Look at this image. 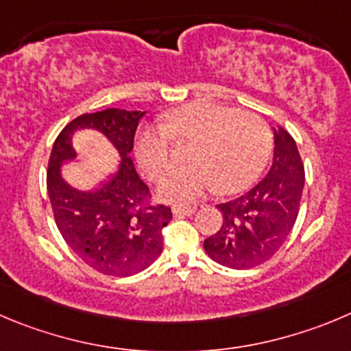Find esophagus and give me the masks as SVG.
<instances>
[{"mask_svg": "<svg viewBox=\"0 0 351 351\" xmlns=\"http://www.w3.org/2000/svg\"><path fill=\"white\" fill-rule=\"evenodd\" d=\"M173 215L176 217H186L193 215L196 212V206H173Z\"/></svg>", "mask_w": 351, "mask_h": 351, "instance_id": "1", "label": "esophagus"}]
</instances>
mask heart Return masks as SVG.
I'll return each instance as SVG.
<instances>
[{
  "instance_id": "b5f03b06",
  "label": "heart",
  "mask_w": 351,
  "mask_h": 351,
  "mask_svg": "<svg viewBox=\"0 0 351 351\" xmlns=\"http://www.w3.org/2000/svg\"><path fill=\"white\" fill-rule=\"evenodd\" d=\"M169 138L193 143L191 165L170 170L156 189L163 202L176 205L196 202L215 186L220 193L241 191L262 172L272 148V132L262 117L210 101L188 103L136 138V158L152 181L170 167Z\"/></svg>"
}]
</instances>
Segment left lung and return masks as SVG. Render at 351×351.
<instances>
[{
	"instance_id": "left-lung-1",
	"label": "left lung",
	"mask_w": 351,
	"mask_h": 351,
	"mask_svg": "<svg viewBox=\"0 0 351 351\" xmlns=\"http://www.w3.org/2000/svg\"><path fill=\"white\" fill-rule=\"evenodd\" d=\"M274 160L265 178L239 198L217 205L223 215L219 231L205 239L212 260L231 269H252L285 245L296 222L305 169L288 131H274Z\"/></svg>"
}]
</instances>
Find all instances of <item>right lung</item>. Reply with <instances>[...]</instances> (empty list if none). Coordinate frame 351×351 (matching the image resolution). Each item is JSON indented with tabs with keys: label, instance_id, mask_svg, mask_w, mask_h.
Returning <instances> with one entry per match:
<instances>
[{
	"label": "right lung",
	"instance_id": "add662e5",
	"mask_svg": "<svg viewBox=\"0 0 351 351\" xmlns=\"http://www.w3.org/2000/svg\"><path fill=\"white\" fill-rule=\"evenodd\" d=\"M145 112L106 108L84 113L66 123L55 139L46 172L56 228L72 252L98 272L128 278L152 265L163 248L162 229L172 210L153 205L152 193L139 179L129 153ZM77 128H96L119 152L121 170L95 192H79L61 178L59 167L75 158L71 134Z\"/></svg>",
	"mask_w": 351,
	"mask_h": 351
}]
</instances>
